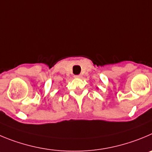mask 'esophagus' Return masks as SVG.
I'll use <instances>...</instances> for the list:
<instances>
[{"instance_id": "esophagus-1", "label": "esophagus", "mask_w": 152, "mask_h": 152, "mask_svg": "<svg viewBox=\"0 0 152 152\" xmlns=\"http://www.w3.org/2000/svg\"><path fill=\"white\" fill-rule=\"evenodd\" d=\"M74 77L75 78H81L82 77V75H75Z\"/></svg>"}]
</instances>
